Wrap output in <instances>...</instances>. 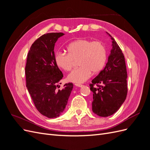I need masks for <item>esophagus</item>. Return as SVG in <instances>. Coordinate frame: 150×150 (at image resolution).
<instances>
[{"instance_id":"obj_1","label":"esophagus","mask_w":150,"mask_h":150,"mask_svg":"<svg viewBox=\"0 0 150 150\" xmlns=\"http://www.w3.org/2000/svg\"><path fill=\"white\" fill-rule=\"evenodd\" d=\"M74 85L76 86H78V87H82V86H83V84H75Z\"/></svg>"}]
</instances>
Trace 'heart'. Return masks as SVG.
Segmentation results:
<instances>
[{"label":"heart","mask_w":150,"mask_h":150,"mask_svg":"<svg viewBox=\"0 0 150 150\" xmlns=\"http://www.w3.org/2000/svg\"><path fill=\"white\" fill-rule=\"evenodd\" d=\"M68 54L59 52L55 55V61L59 67L65 71L72 69L74 61L78 60L80 66L67 76V80L74 83L87 81L93 73L100 72L106 64L107 52L103 42L88 39L76 40L67 47Z\"/></svg>","instance_id":"obj_1"}]
</instances>
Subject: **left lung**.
<instances>
[{
  "mask_svg": "<svg viewBox=\"0 0 150 150\" xmlns=\"http://www.w3.org/2000/svg\"><path fill=\"white\" fill-rule=\"evenodd\" d=\"M109 35L112 40V49L108 62L89 84L93 93L92 110L101 117L115 113L125 101L128 93L124 54L115 40Z\"/></svg>",
  "mask_w": 150,
  "mask_h": 150,
  "instance_id": "1",
  "label": "left lung"
}]
</instances>
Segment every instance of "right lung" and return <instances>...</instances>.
Segmentation results:
<instances>
[{"label": "right lung", "mask_w": 150, "mask_h": 150, "mask_svg": "<svg viewBox=\"0 0 150 150\" xmlns=\"http://www.w3.org/2000/svg\"><path fill=\"white\" fill-rule=\"evenodd\" d=\"M64 34H45L36 39L29 49L25 73L26 86L34 106L49 118L59 116L64 110L73 84L68 83L59 89L63 74L55 61L54 45ZM61 84V83H60Z\"/></svg>", "instance_id": "right-lung-1"}]
</instances>
